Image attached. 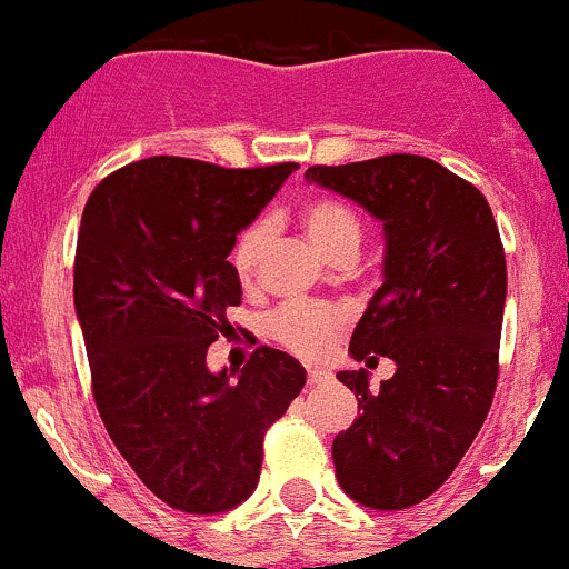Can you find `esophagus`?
Returning a JSON list of instances; mask_svg holds the SVG:
<instances>
[{"label": "esophagus", "mask_w": 569, "mask_h": 569, "mask_svg": "<svg viewBox=\"0 0 569 569\" xmlns=\"http://www.w3.org/2000/svg\"><path fill=\"white\" fill-rule=\"evenodd\" d=\"M330 380V371L325 369H308V386H321V382Z\"/></svg>", "instance_id": "esophagus-1"}]
</instances>
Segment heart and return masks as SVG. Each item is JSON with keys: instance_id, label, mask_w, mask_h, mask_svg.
Wrapping results in <instances>:
<instances>
[{"instance_id": "obj_1", "label": "heart", "mask_w": 569, "mask_h": 569, "mask_svg": "<svg viewBox=\"0 0 569 569\" xmlns=\"http://www.w3.org/2000/svg\"><path fill=\"white\" fill-rule=\"evenodd\" d=\"M302 228L321 256L330 258L343 248H358L360 226L352 211L336 200H311L302 206ZM263 248H267V226L256 222L248 231L239 233L237 244L231 250L233 272L242 283L256 278L258 261H261ZM343 311L332 306H319V302H289L278 308L267 321L269 336L278 338L283 347L295 349L297 355L317 358L330 347L332 336L341 330Z\"/></svg>"}]
</instances>
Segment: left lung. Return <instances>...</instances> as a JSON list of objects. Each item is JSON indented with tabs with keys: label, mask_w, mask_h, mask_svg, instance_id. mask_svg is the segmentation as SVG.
<instances>
[{
	"label": "left lung",
	"mask_w": 569,
	"mask_h": 569,
	"mask_svg": "<svg viewBox=\"0 0 569 569\" xmlns=\"http://www.w3.org/2000/svg\"><path fill=\"white\" fill-rule=\"evenodd\" d=\"M308 183L382 222V286L349 341L355 360L391 358L396 375L338 371L360 416L332 440L341 490L369 509L432 496L479 435L498 382L507 258L485 194L416 153L306 170Z\"/></svg>",
	"instance_id": "obj_1"
}]
</instances>
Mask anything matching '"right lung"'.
Segmentation results:
<instances>
[{"label": "right lung", "instance_id": "1", "mask_svg": "<svg viewBox=\"0 0 569 569\" xmlns=\"http://www.w3.org/2000/svg\"><path fill=\"white\" fill-rule=\"evenodd\" d=\"M295 170L151 157L107 176L84 206L73 308L96 405L123 460L178 512L248 501L263 435L306 386V369L272 347L239 375L206 366L226 308L242 302L228 256Z\"/></svg>", "mask_w": 569, "mask_h": 569}]
</instances>
